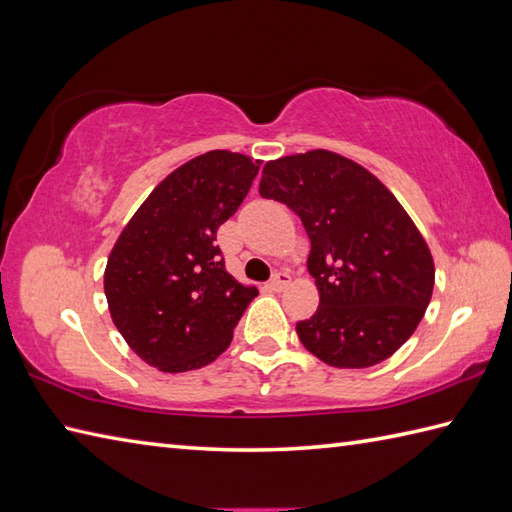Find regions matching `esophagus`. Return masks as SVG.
Here are the masks:
<instances>
[{
  "instance_id": "esophagus-1",
  "label": "esophagus",
  "mask_w": 512,
  "mask_h": 512,
  "mask_svg": "<svg viewBox=\"0 0 512 512\" xmlns=\"http://www.w3.org/2000/svg\"><path fill=\"white\" fill-rule=\"evenodd\" d=\"M288 284H290V275L286 270H279V273H275L273 279H270V288L273 290H284Z\"/></svg>"
}]
</instances>
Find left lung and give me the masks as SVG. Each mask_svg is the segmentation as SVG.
Segmentation results:
<instances>
[{
  "label": "left lung",
  "instance_id": "8db88e82",
  "mask_svg": "<svg viewBox=\"0 0 512 512\" xmlns=\"http://www.w3.org/2000/svg\"><path fill=\"white\" fill-rule=\"evenodd\" d=\"M259 193L295 211L310 237L319 308L297 323L303 347L347 369L394 354L422 321L436 279L429 246L394 193L325 149L266 162Z\"/></svg>",
  "mask_w": 512,
  "mask_h": 512
}]
</instances>
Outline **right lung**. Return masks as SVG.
<instances>
[{
    "mask_svg": "<svg viewBox=\"0 0 512 512\" xmlns=\"http://www.w3.org/2000/svg\"><path fill=\"white\" fill-rule=\"evenodd\" d=\"M262 160L226 149L184 162L140 204L107 259L105 297L127 345L178 374L213 363L257 288L226 273L215 235Z\"/></svg>",
    "mask_w": 512,
    "mask_h": 512,
    "instance_id": "1",
    "label": "right lung"
}]
</instances>
